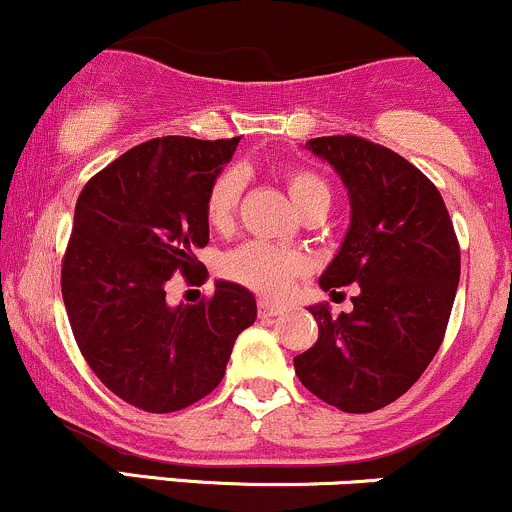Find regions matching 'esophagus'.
Instances as JSON below:
<instances>
[{"instance_id": "obj_1", "label": "esophagus", "mask_w": 512, "mask_h": 512, "mask_svg": "<svg viewBox=\"0 0 512 512\" xmlns=\"http://www.w3.org/2000/svg\"><path fill=\"white\" fill-rule=\"evenodd\" d=\"M257 313H260V317H276V315L284 313V308H281V305L260 301V303H257Z\"/></svg>"}]
</instances>
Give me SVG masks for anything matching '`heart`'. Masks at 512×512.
Instances as JSON below:
<instances>
[{"mask_svg":"<svg viewBox=\"0 0 512 512\" xmlns=\"http://www.w3.org/2000/svg\"><path fill=\"white\" fill-rule=\"evenodd\" d=\"M291 202L303 214L313 209L330 207V187L308 168H286L281 173ZM240 197H243V175L236 168H226L211 180L204 197V219L214 231L226 233L236 223ZM221 272L226 279L236 281L257 296L284 298L301 276L308 272V257L291 248H279L269 243H245L231 250L221 260Z\"/></svg>","mask_w":512,"mask_h":512,"instance_id":"heart-1","label":"heart"}]
</instances>
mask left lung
Masks as SVG:
<instances>
[{
	"label": "left lung",
	"mask_w": 512,
	"mask_h": 512,
	"mask_svg": "<svg viewBox=\"0 0 512 512\" xmlns=\"http://www.w3.org/2000/svg\"><path fill=\"white\" fill-rule=\"evenodd\" d=\"M351 199L342 250L320 276L325 291L358 286L354 310L310 313L320 334L293 358L298 380L349 414L402 397L438 354L460 281V243L438 187L407 158L356 134L310 139Z\"/></svg>",
	"instance_id": "left-lung-1"
}]
</instances>
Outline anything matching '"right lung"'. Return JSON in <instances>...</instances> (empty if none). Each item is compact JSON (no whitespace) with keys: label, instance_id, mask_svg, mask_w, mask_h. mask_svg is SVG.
Returning a JSON list of instances; mask_svg holds the SVG:
<instances>
[{"label":"right lung","instance_id":"obj_1","mask_svg":"<svg viewBox=\"0 0 512 512\" xmlns=\"http://www.w3.org/2000/svg\"><path fill=\"white\" fill-rule=\"evenodd\" d=\"M240 137H158L115 158L81 190L62 257V298L76 346L98 380L132 407L168 414L207 397L226 373L238 334L257 317L255 296L216 281L202 301L166 303L209 243L204 197Z\"/></svg>","mask_w":512,"mask_h":512}]
</instances>
